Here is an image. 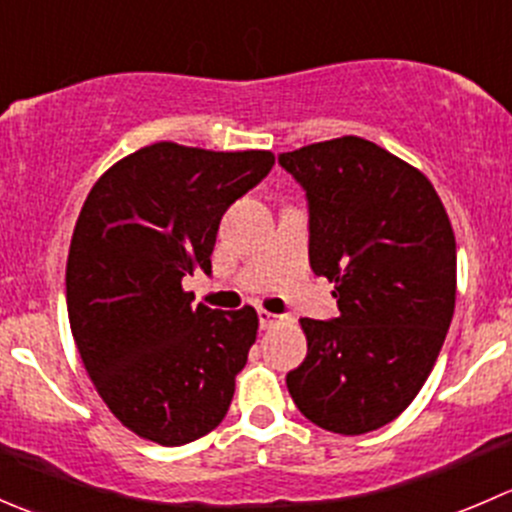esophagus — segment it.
Returning <instances> with one entry per match:
<instances>
[{"mask_svg": "<svg viewBox=\"0 0 512 512\" xmlns=\"http://www.w3.org/2000/svg\"><path fill=\"white\" fill-rule=\"evenodd\" d=\"M257 319H260V327L262 329H272V327H277V324L285 322V317H280V314L267 312V309H260V312H257Z\"/></svg>", "mask_w": 512, "mask_h": 512, "instance_id": "esophagus-1", "label": "esophagus"}]
</instances>
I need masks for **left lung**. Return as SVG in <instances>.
<instances>
[{
	"mask_svg": "<svg viewBox=\"0 0 512 512\" xmlns=\"http://www.w3.org/2000/svg\"><path fill=\"white\" fill-rule=\"evenodd\" d=\"M307 193L309 265L339 317L299 319L297 409L342 436L394 421L431 374L456 307V237L421 170L359 136L282 153Z\"/></svg>",
	"mask_w": 512,
	"mask_h": 512,
	"instance_id": "obj_1",
	"label": "left lung"
}]
</instances>
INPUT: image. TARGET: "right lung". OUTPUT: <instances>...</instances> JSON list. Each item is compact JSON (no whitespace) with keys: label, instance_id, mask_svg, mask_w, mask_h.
Returning <instances> with one entry per match:
<instances>
[{"label":"right lung","instance_id":"right-lung-1","mask_svg":"<svg viewBox=\"0 0 512 512\" xmlns=\"http://www.w3.org/2000/svg\"><path fill=\"white\" fill-rule=\"evenodd\" d=\"M275 165L270 151L218 153L160 141L91 188L66 262V307L98 396L126 428L183 446L223 421L257 339L252 307H193L225 210Z\"/></svg>","mask_w":512,"mask_h":512}]
</instances>
